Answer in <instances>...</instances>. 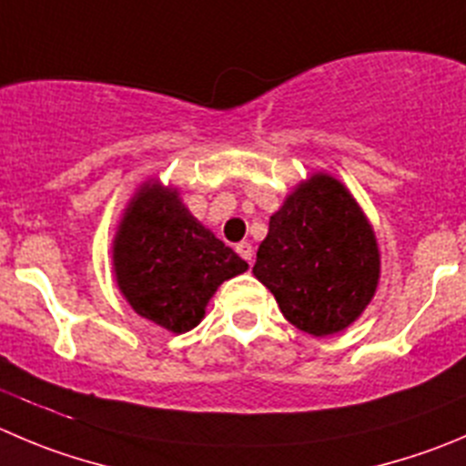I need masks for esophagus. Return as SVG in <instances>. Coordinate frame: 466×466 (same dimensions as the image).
<instances>
[{"label": "esophagus", "mask_w": 466, "mask_h": 466, "mask_svg": "<svg viewBox=\"0 0 466 466\" xmlns=\"http://www.w3.org/2000/svg\"><path fill=\"white\" fill-rule=\"evenodd\" d=\"M236 251L242 256V258L249 260V263L251 258H254V247H251L249 242H240V245H236Z\"/></svg>", "instance_id": "esophagus-1"}]
</instances>
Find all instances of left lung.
I'll return each mask as SVG.
<instances>
[{"instance_id":"obj_1","label":"left lung","mask_w":466,"mask_h":466,"mask_svg":"<svg viewBox=\"0 0 466 466\" xmlns=\"http://www.w3.org/2000/svg\"><path fill=\"white\" fill-rule=\"evenodd\" d=\"M380 268L378 238L366 212L339 178L316 171L269 217L254 277L290 325L331 336L373 302Z\"/></svg>"}]
</instances>
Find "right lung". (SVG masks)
<instances>
[{"label":"right lung","mask_w":466,"mask_h":466,"mask_svg":"<svg viewBox=\"0 0 466 466\" xmlns=\"http://www.w3.org/2000/svg\"><path fill=\"white\" fill-rule=\"evenodd\" d=\"M112 265L132 311L171 334L194 329L217 288L249 269L189 212L178 187L155 178L141 183L123 210Z\"/></svg>","instance_id":"add662e5"}]
</instances>
